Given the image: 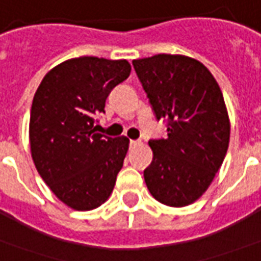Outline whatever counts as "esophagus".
I'll return each instance as SVG.
<instances>
[{
  "mask_svg": "<svg viewBox=\"0 0 261 261\" xmlns=\"http://www.w3.org/2000/svg\"><path fill=\"white\" fill-rule=\"evenodd\" d=\"M141 141H130V146H136V145H141Z\"/></svg>",
  "mask_w": 261,
  "mask_h": 261,
  "instance_id": "1",
  "label": "esophagus"
}]
</instances>
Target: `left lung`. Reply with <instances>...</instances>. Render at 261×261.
<instances>
[{
  "label": "left lung",
  "mask_w": 261,
  "mask_h": 261,
  "mask_svg": "<svg viewBox=\"0 0 261 261\" xmlns=\"http://www.w3.org/2000/svg\"><path fill=\"white\" fill-rule=\"evenodd\" d=\"M132 64L156 119H168V138L149 141L153 161L143 172L146 186L158 202L188 206L207 190L229 148L223 93L202 62L185 55Z\"/></svg>",
  "instance_id": "obj_1"
}]
</instances>
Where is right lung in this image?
<instances>
[{"label": "right lung", "mask_w": 261, "mask_h": 261, "mask_svg": "<svg viewBox=\"0 0 261 261\" xmlns=\"http://www.w3.org/2000/svg\"><path fill=\"white\" fill-rule=\"evenodd\" d=\"M130 73L126 59L79 57L52 68L34 95L30 145L38 173L62 203L92 210L108 200L129 148L126 136L98 134L113 88Z\"/></svg>", "instance_id": "obj_1"}]
</instances>
